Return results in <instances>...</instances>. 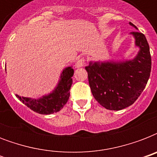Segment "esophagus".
Returning <instances> with one entry per match:
<instances>
[{"label": "esophagus", "mask_w": 157, "mask_h": 157, "mask_svg": "<svg viewBox=\"0 0 157 157\" xmlns=\"http://www.w3.org/2000/svg\"><path fill=\"white\" fill-rule=\"evenodd\" d=\"M85 63H86V59H84V58H82V59H80L77 60V62L76 63V65H75V67H76V68H79V67H83L84 65H85Z\"/></svg>", "instance_id": "34e87169"}]
</instances>
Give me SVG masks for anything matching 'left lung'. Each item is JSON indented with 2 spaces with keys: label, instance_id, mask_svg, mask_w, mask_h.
<instances>
[{
  "label": "left lung",
  "instance_id": "obj_1",
  "mask_svg": "<svg viewBox=\"0 0 157 157\" xmlns=\"http://www.w3.org/2000/svg\"><path fill=\"white\" fill-rule=\"evenodd\" d=\"M131 34L135 46L139 49L134 59L90 61L86 67L93 96L106 109L119 111L133 104L145 89L150 76L151 59L147 40L141 33Z\"/></svg>",
  "mask_w": 157,
  "mask_h": 157
}]
</instances>
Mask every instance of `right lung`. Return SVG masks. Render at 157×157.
I'll return each mask as SVG.
<instances>
[{"label": "right lung", "mask_w": 157, "mask_h": 157, "mask_svg": "<svg viewBox=\"0 0 157 157\" xmlns=\"http://www.w3.org/2000/svg\"><path fill=\"white\" fill-rule=\"evenodd\" d=\"M74 70L72 67L64 68L60 75L58 85L52 92L39 98L21 97L16 94V97L28 107L39 114L49 115L59 112L67 103L70 96V89L72 84V76Z\"/></svg>", "instance_id": "1"}]
</instances>
